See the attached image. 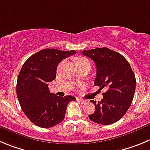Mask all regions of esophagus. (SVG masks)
<instances>
[{
  "label": "esophagus",
  "instance_id": "34e87169",
  "mask_svg": "<svg viewBox=\"0 0 150 150\" xmlns=\"http://www.w3.org/2000/svg\"><path fill=\"white\" fill-rule=\"evenodd\" d=\"M78 100L79 101V102H80L81 103H82V104H84V103H86V102H87V100H85V99H83V98H78Z\"/></svg>",
  "mask_w": 150,
  "mask_h": 150
}]
</instances>
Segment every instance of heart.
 I'll return each instance as SVG.
<instances>
[{"instance_id": "heart-1", "label": "heart", "mask_w": 150, "mask_h": 150, "mask_svg": "<svg viewBox=\"0 0 150 150\" xmlns=\"http://www.w3.org/2000/svg\"><path fill=\"white\" fill-rule=\"evenodd\" d=\"M78 62H80V63H89L88 60H86L85 58H83V57H80V58H78V60H77L76 63H78Z\"/></svg>"}]
</instances>
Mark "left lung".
Wrapping results in <instances>:
<instances>
[{"label": "left lung", "instance_id": "left-lung-1", "mask_svg": "<svg viewBox=\"0 0 150 150\" xmlns=\"http://www.w3.org/2000/svg\"><path fill=\"white\" fill-rule=\"evenodd\" d=\"M82 54L96 66L94 85L108 88L100 102L91 100L96 110L89 118L101 125L114 123L125 115L133 100L136 87L134 72L122 54L108 48L84 50Z\"/></svg>", "mask_w": 150, "mask_h": 150}]
</instances>
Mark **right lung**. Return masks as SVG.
I'll list each match as a JSON object with an SVG mask.
<instances>
[{
  "label": "right lung",
  "instance_id": "right-lung-1",
  "mask_svg": "<svg viewBox=\"0 0 150 150\" xmlns=\"http://www.w3.org/2000/svg\"><path fill=\"white\" fill-rule=\"evenodd\" d=\"M72 51L46 48L30 56L23 64L18 76L16 93L21 108L30 120L41 128H51L63 121L67 105L75 101L71 96L51 93L48 83L56 78L57 67Z\"/></svg>",
  "mask_w": 150,
  "mask_h": 150
}]
</instances>
